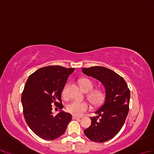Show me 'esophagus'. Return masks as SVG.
<instances>
[{"label": "esophagus", "mask_w": 154, "mask_h": 154, "mask_svg": "<svg viewBox=\"0 0 154 154\" xmlns=\"http://www.w3.org/2000/svg\"><path fill=\"white\" fill-rule=\"evenodd\" d=\"M81 118V117H77V116H72V119H80Z\"/></svg>", "instance_id": "esophagus-1"}]
</instances>
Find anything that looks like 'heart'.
I'll list each match as a JSON object with an SVG mask.
<instances>
[{
    "mask_svg": "<svg viewBox=\"0 0 154 154\" xmlns=\"http://www.w3.org/2000/svg\"><path fill=\"white\" fill-rule=\"evenodd\" d=\"M81 88L84 91L88 92L91 90L93 84L89 79H82L80 81ZM67 86H65L63 89L62 94L64 96H66ZM89 98L91 103L94 105L100 104L104 99V93L101 90H95L89 95ZM89 109V105L86 101H72L66 106L67 111L75 116H81L83 113Z\"/></svg>",
    "mask_w": 154,
    "mask_h": 154,
    "instance_id": "heart-1",
    "label": "heart"
}]
</instances>
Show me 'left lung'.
<instances>
[{"mask_svg":"<svg viewBox=\"0 0 154 154\" xmlns=\"http://www.w3.org/2000/svg\"><path fill=\"white\" fill-rule=\"evenodd\" d=\"M82 72L98 80L105 91L104 103L94 112L98 114L96 117H91V124L84 130V134L94 142L106 141L120 131L126 121L130 91L124 79L107 68L98 66L82 68Z\"/></svg>","mask_w":154,"mask_h":154,"instance_id":"left-lung-1","label":"left lung"}]
</instances>
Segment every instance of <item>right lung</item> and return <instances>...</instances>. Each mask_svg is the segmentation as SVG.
<instances>
[{"label":"right lung","instance_id":"right-lung-1","mask_svg":"<svg viewBox=\"0 0 154 154\" xmlns=\"http://www.w3.org/2000/svg\"><path fill=\"white\" fill-rule=\"evenodd\" d=\"M74 69L48 66L39 68L28 78L21 96L23 115L28 126L38 137L47 140L59 138L72 120L70 113L61 110L63 105L61 96ZM53 103L60 111L56 116L52 112Z\"/></svg>","mask_w":154,"mask_h":154}]
</instances>
